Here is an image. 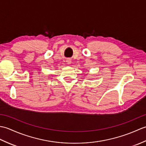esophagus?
Returning <instances> with one entry per match:
<instances>
[{
    "mask_svg": "<svg viewBox=\"0 0 146 146\" xmlns=\"http://www.w3.org/2000/svg\"><path fill=\"white\" fill-rule=\"evenodd\" d=\"M66 62H67V63H68V64H71V61L70 59H68V60H66Z\"/></svg>",
    "mask_w": 146,
    "mask_h": 146,
    "instance_id": "1",
    "label": "esophagus"
}]
</instances>
